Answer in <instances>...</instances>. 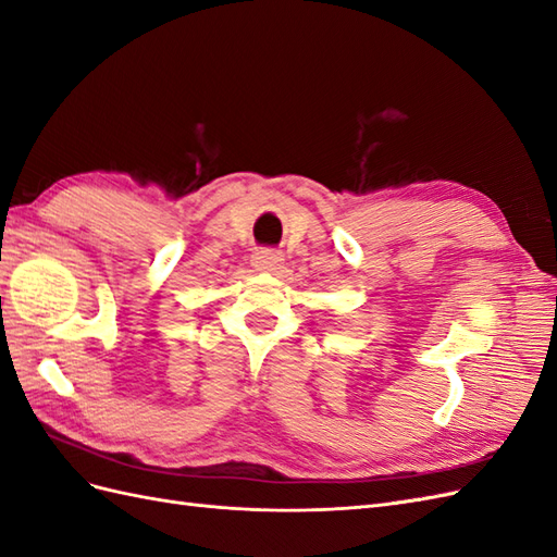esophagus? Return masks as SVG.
I'll return each mask as SVG.
<instances>
[{
    "label": "esophagus",
    "mask_w": 557,
    "mask_h": 557,
    "mask_svg": "<svg viewBox=\"0 0 557 557\" xmlns=\"http://www.w3.org/2000/svg\"><path fill=\"white\" fill-rule=\"evenodd\" d=\"M250 264L256 267L258 272H269V274H272V272H276V269H281L283 256H281V252L272 250V248H262V250L252 252Z\"/></svg>",
    "instance_id": "1"
}]
</instances>
